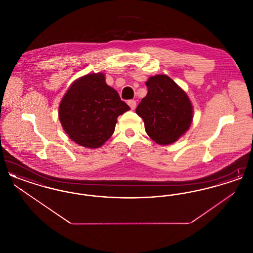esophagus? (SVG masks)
I'll return each instance as SVG.
<instances>
[{
	"mask_svg": "<svg viewBox=\"0 0 253 253\" xmlns=\"http://www.w3.org/2000/svg\"><path fill=\"white\" fill-rule=\"evenodd\" d=\"M128 105L131 107L132 110H134L135 107H136V101H135V100H133V99H132V100H129V101H128Z\"/></svg>",
	"mask_w": 253,
	"mask_h": 253,
	"instance_id": "obj_1",
	"label": "esophagus"
}]
</instances>
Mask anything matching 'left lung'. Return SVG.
I'll return each mask as SVG.
<instances>
[{
	"instance_id": "obj_1",
	"label": "left lung",
	"mask_w": 253,
	"mask_h": 253,
	"mask_svg": "<svg viewBox=\"0 0 253 253\" xmlns=\"http://www.w3.org/2000/svg\"><path fill=\"white\" fill-rule=\"evenodd\" d=\"M148 93L136 107L144 121L145 131L157 144L175 142L188 131L193 121V106L187 94L166 75L146 82Z\"/></svg>"
}]
</instances>
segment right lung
<instances>
[{
	"label": "right lung",
	"instance_id": "add662e5",
	"mask_svg": "<svg viewBox=\"0 0 253 253\" xmlns=\"http://www.w3.org/2000/svg\"><path fill=\"white\" fill-rule=\"evenodd\" d=\"M129 109L106 84L103 74H89L76 81L62 97L59 118L73 141L98 148L114 133L118 117Z\"/></svg>",
	"mask_w": 253,
	"mask_h": 253
}]
</instances>
